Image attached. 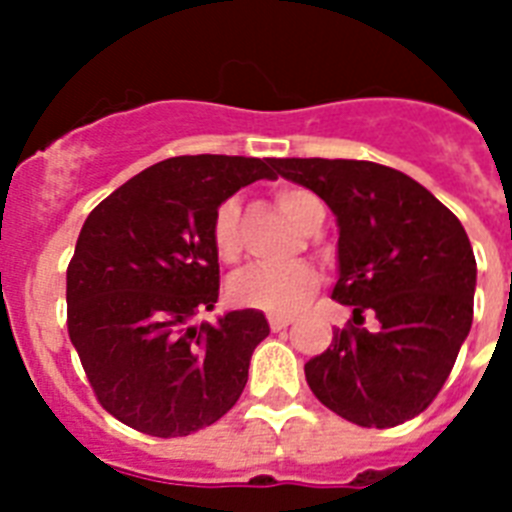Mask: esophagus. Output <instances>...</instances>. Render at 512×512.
<instances>
[{"mask_svg": "<svg viewBox=\"0 0 512 512\" xmlns=\"http://www.w3.org/2000/svg\"><path fill=\"white\" fill-rule=\"evenodd\" d=\"M268 322H270V330H276V333H278V330L289 328L291 317H286V315H270Z\"/></svg>", "mask_w": 512, "mask_h": 512, "instance_id": "1", "label": "esophagus"}]
</instances>
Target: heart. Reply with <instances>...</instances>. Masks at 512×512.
Returning <instances> with one entry per match:
<instances>
[{"label": "heart", "mask_w": 512, "mask_h": 512, "mask_svg": "<svg viewBox=\"0 0 512 512\" xmlns=\"http://www.w3.org/2000/svg\"><path fill=\"white\" fill-rule=\"evenodd\" d=\"M278 205L302 229L309 210L320 205V200L302 187H283V190H278ZM210 236H213V249L223 263L239 260L242 239H239V203L236 200H226V203L218 205ZM315 289L317 273L312 265L294 263L286 265V268L255 265V268L242 270L231 278L229 296L231 302L242 304V307L263 309L270 315H291L307 302Z\"/></svg>", "instance_id": "heart-1"}]
</instances>
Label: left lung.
<instances>
[{
  "label": "left lung",
  "instance_id": "1",
  "mask_svg": "<svg viewBox=\"0 0 512 512\" xmlns=\"http://www.w3.org/2000/svg\"><path fill=\"white\" fill-rule=\"evenodd\" d=\"M278 174L325 200L338 223L333 299L349 328L304 364L322 406L359 427L422 414L474 320L476 260L461 221L403 171L346 158H281ZM364 314L376 330L361 328Z\"/></svg>",
  "mask_w": 512,
  "mask_h": 512
}]
</instances>
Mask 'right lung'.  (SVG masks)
<instances>
[{
	"label": "right lung",
	"mask_w": 512,
	"mask_h": 512,
	"mask_svg": "<svg viewBox=\"0 0 512 512\" xmlns=\"http://www.w3.org/2000/svg\"><path fill=\"white\" fill-rule=\"evenodd\" d=\"M281 158L176 156L90 210L67 268V328L98 401L127 427L184 437L239 401L270 333L260 309L192 325L218 302L213 216Z\"/></svg>",
	"instance_id": "add662e5"
}]
</instances>
